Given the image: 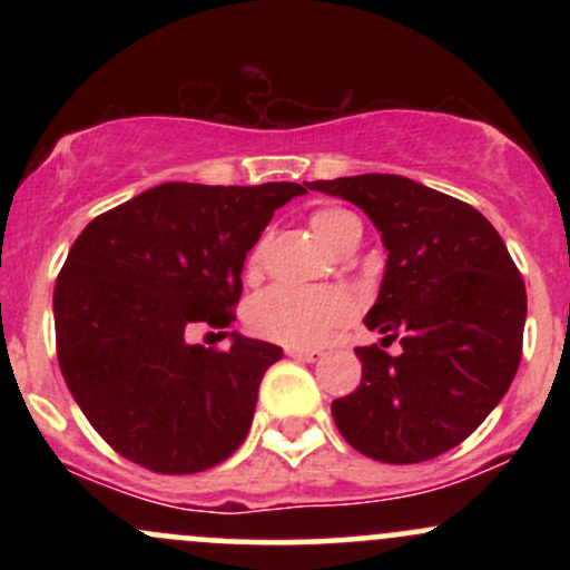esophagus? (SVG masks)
<instances>
[{
    "label": "esophagus",
    "instance_id": "obj_1",
    "mask_svg": "<svg viewBox=\"0 0 570 570\" xmlns=\"http://www.w3.org/2000/svg\"><path fill=\"white\" fill-rule=\"evenodd\" d=\"M286 356H292V358H299V362H318V358L324 356L322 351H316V348H286Z\"/></svg>",
    "mask_w": 570,
    "mask_h": 570
}]
</instances>
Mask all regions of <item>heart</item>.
Segmentation results:
<instances>
[{
	"label": "heart",
	"instance_id": "heart-1",
	"mask_svg": "<svg viewBox=\"0 0 570 570\" xmlns=\"http://www.w3.org/2000/svg\"><path fill=\"white\" fill-rule=\"evenodd\" d=\"M311 227L326 246L340 252L353 235H362V225L351 212L337 206L316 208ZM267 240L259 238L246 259V271L257 273L265 263ZM353 297L343 289H303V286H273L254 299L248 324L257 335L292 348H311L324 343L332 332L353 318Z\"/></svg>",
	"mask_w": 570,
	"mask_h": 570
}]
</instances>
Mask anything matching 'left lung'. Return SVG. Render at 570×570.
Masks as SVG:
<instances>
[{
    "label": "left lung",
    "mask_w": 570,
    "mask_h": 570,
    "mask_svg": "<svg viewBox=\"0 0 570 570\" xmlns=\"http://www.w3.org/2000/svg\"><path fill=\"white\" fill-rule=\"evenodd\" d=\"M351 200L389 252L364 324L381 345L356 348L362 383L332 402L353 450L421 463L461 444L501 402L522 356L525 281L501 235L469 203L396 174L305 181ZM400 337L391 357L384 343Z\"/></svg>",
    "instance_id": "1"
}]
</instances>
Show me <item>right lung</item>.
Segmentation results:
<instances>
[{
	"label": "right lung",
	"mask_w": 570,
	"mask_h": 570,
	"mask_svg": "<svg viewBox=\"0 0 570 570\" xmlns=\"http://www.w3.org/2000/svg\"><path fill=\"white\" fill-rule=\"evenodd\" d=\"M294 181L208 187L168 181L96 217L53 292L61 375L107 444L158 474L230 458L252 429L265 370L284 351L233 332L227 352L186 340L195 323L230 334L246 254Z\"/></svg>",
	"instance_id": "add662e5"
}]
</instances>
